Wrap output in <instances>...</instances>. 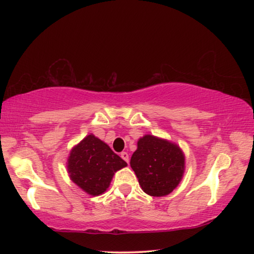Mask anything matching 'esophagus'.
<instances>
[{"label": "esophagus", "mask_w": 254, "mask_h": 254, "mask_svg": "<svg viewBox=\"0 0 254 254\" xmlns=\"http://www.w3.org/2000/svg\"><path fill=\"white\" fill-rule=\"evenodd\" d=\"M121 157H122V159H123L124 161H126L127 163H128V153L127 152H126V151L121 152Z\"/></svg>", "instance_id": "1"}]
</instances>
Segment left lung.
Segmentation results:
<instances>
[{
  "label": "left lung",
  "instance_id": "left-lung-1",
  "mask_svg": "<svg viewBox=\"0 0 254 254\" xmlns=\"http://www.w3.org/2000/svg\"><path fill=\"white\" fill-rule=\"evenodd\" d=\"M131 168L145 194L154 197L170 194L183 178L185 157L178 145L147 134L137 141Z\"/></svg>",
  "mask_w": 254,
  "mask_h": 254
}]
</instances>
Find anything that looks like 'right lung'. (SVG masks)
<instances>
[{
	"mask_svg": "<svg viewBox=\"0 0 254 254\" xmlns=\"http://www.w3.org/2000/svg\"><path fill=\"white\" fill-rule=\"evenodd\" d=\"M127 162L106 143L89 134L71 150L67 169L70 179L87 194L97 196L104 192L115 171Z\"/></svg>",
	"mask_w": 254,
	"mask_h": 254,
	"instance_id": "obj_1",
	"label": "right lung"
}]
</instances>
